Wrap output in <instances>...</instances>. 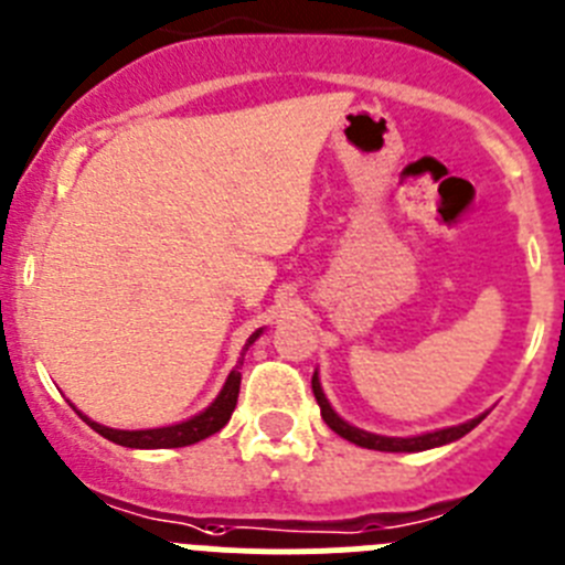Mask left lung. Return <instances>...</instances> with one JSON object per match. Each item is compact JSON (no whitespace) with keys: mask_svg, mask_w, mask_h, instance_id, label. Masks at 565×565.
<instances>
[{"mask_svg":"<svg viewBox=\"0 0 565 565\" xmlns=\"http://www.w3.org/2000/svg\"><path fill=\"white\" fill-rule=\"evenodd\" d=\"M312 394L320 405V416L327 422L329 428L338 436H343L345 441H352L358 447H369V450H383V454H422V450H434V447L450 445V441L461 439L465 434H470L487 414H479L476 419H467L461 425H450V428L428 430V434H416V436H383V434H371V430L358 428L352 422H345L338 411L332 408V403L323 394V385H320L318 371L312 374Z\"/></svg>","mask_w":565,"mask_h":565,"instance_id":"8db88e82","label":"left lung"}]
</instances>
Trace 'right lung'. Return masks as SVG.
I'll use <instances>...</instances> for the list:
<instances>
[{
	"label": "right lung",
	"instance_id": "obj_1",
	"mask_svg": "<svg viewBox=\"0 0 565 565\" xmlns=\"http://www.w3.org/2000/svg\"><path fill=\"white\" fill-rule=\"evenodd\" d=\"M262 334H264V329H256V332L247 338L245 349H242V354H238L236 365H233L231 374H227L225 385H222V391L216 394V399H213L205 411H200V414L191 416V419L174 422V425H162V428L118 430V428H106V425H100V422L89 419V416L81 414L78 408L75 411H78L81 419H84L86 425L95 430V434H100L104 439L115 441V445L135 447V450H166V447L196 445V441L207 439V436L220 434L227 422H231V414H233V408H236V399H238V385H242V371L238 369H242V363H245L247 349H250V345L256 343Z\"/></svg>",
	"mask_w": 565,
	"mask_h": 565
}]
</instances>
